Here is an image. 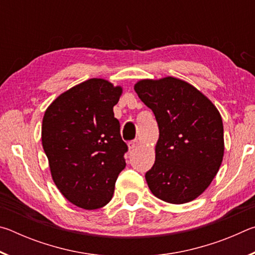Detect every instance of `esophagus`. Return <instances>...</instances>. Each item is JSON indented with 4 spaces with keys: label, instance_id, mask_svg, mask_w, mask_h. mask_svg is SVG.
<instances>
[{
    "label": "esophagus",
    "instance_id": "esophagus-1",
    "mask_svg": "<svg viewBox=\"0 0 255 255\" xmlns=\"http://www.w3.org/2000/svg\"><path fill=\"white\" fill-rule=\"evenodd\" d=\"M139 145H140V141L135 139L128 144V148H129V150H133L135 148H137Z\"/></svg>",
    "mask_w": 255,
    "mask_h": 255
}]
</instances>
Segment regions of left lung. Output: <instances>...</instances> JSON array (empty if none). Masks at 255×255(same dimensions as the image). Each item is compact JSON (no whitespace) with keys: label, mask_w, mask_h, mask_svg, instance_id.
<instances>
[{"label":"left lung","mask_w":255,"mask_h":255,"mask_svg":"<svg viewBox=\"0 0 255 255\" xmlns=\"http://www.w3.org/2000/svg\"><path fill=\"white\" fill-rule=\"evenodd\" d=\"M133 90L158 124L155 163L145 175L150 192L174 205L195 200L222 165L221 114L204 93L173 76L139 80Z\"/></svg>","instance_id":"1"}]
</instances>
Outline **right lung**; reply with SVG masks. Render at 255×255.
Segmentation results:
<instances>
[{
	"label": "right lung",
	"mask_w": 255,
	"mask_h": 255,
	"mask_svg": "<svg viewBox=\"0 0 255 255\" xmlns=\"http://www.w3.org/2000/svg\"><path fill=\"white\" fill-rule=\"evenodd\" d=\"M122 94L123 86L90 79L59 94L45 111L41 141L51 178L80 208L106 206L126 166L128 147L114 114Z\"/></svg>",
	"instance_id": "obj_1"
}]
</instances>
